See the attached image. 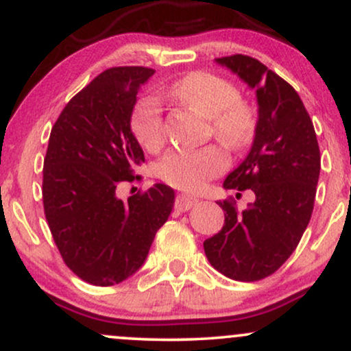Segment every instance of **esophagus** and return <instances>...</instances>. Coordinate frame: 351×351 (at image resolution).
<instances>
[{
  "label": "esophagus",
  "instance_id": "1",
  "mask_svg": "<svg viewBox=\"0 0 351 351\" xmlns=\"http://www.w3.org/2000/svg\"><path fill=\"white\" fill-rule=\"evenodd\" d=\"M196 203H198V198L181 193V195L176 196L175 199V209H178V211H188V209H191Z\"/></svg>",
  "mask_w": 351,
  "mask_h": 351
}]
</instances>
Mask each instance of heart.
I'll use <instances>...</instances> for the list:
<instances>
[{
  "label": "heart",
  "mask_w": 351,
  "mask_h": 351,
  "mask_svg": "<svg viewBox=\"0 0 351 351\" xmlns=\"http://www.w3.org/2000/svg\"><path fill=\"white\" fill-rule=\"evenodd\" d=\"M171 97L211 120L213 134L224 147L239 150L252 140L256 119L251 107L239 100L231 82L209 72H189L170 86ZM132 132L145 150L163 147L165 132L162 106L155 97H145L132 114ZM228 156L217 147L199 150H171L156 165V175L171 186L199 189L228 168Z\"/></svg>",
  "instance_id": "obj_1"
}]
</instances>
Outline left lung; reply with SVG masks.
Returning a JSON list of instances; mask_svg holds the SVG:
<instances>
[{
	"instance_id": "obj_1",
	"label": "left lung",
	"mask_w": 351,
	"mask_h": 351,
	"mask_svg": "<svg viewBox=\"0 0 351 351\" xmlns=\"http://www.w3.org/2000/svg\"><path fill=\"white\" fill-rule=\"evenodd\" d=\"M256 90L259 119L251 152L223 186L251 189L254 203L237 211L234 199L219 201L224 226L204 241L216 271L241 282L269 277L295 251L313 211L320 148L308 112L291 84L249 56L217 58Z\"/></svg>"
}]
</instances>
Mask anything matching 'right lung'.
Here are the masks:
<instances>
[{"instance_id":"obj_1","label":"right lung","mask_w":351,"mask_h":351,"mask_svg":"<svg viewBox=\"0 0 351 351\" xmlns=\"http://www.w3.org/2000/svg\"><path fill=\"white\" fill-rule=\"evenodd\" d=\"M155 71L112 67L69 100L51 130L43 204L52 239L75 276L108 287L142 267L175 191L156 183L127 201L123 181L138 180L145 155L130 120L138 88Z\"/></svg>"}]
</instances>
